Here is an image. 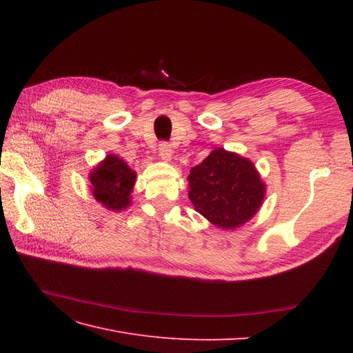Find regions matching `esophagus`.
<instances>
[{"instance_id": "obj_1", "label": "esophagus", "mask_w": 353, "mask_h": 353, "mask_svg": "<svg viewBox=\"0 0 353 353\" xmlns=\"http://www.w3.org/2000/svg\"><path fill=\"white\" fill-rule=\"evenodd\" d=\"M159 156H160V159L165 160V162H170L174 156V150H172V147H170V144H168V143L159 144Z\"/></svg>"}]
</instances>
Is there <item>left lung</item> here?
<instances>
[{"instance_id":"8db88e82","label":"left lung","mask_w":353,"mask_h":353,"mask_svg":"<svg viewBox=\"0 0 353 353\" xmlns=\"http://www.w3.org/2000/svg\"><path fill=\"white\" fill-rule=\"evenodd\" d=\"M188 199L213 225L236 230L261 209L266 185L248 157L218 147L190 169Z\"/></svg>"}]
</instances>
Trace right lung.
Here are the masks:
<instances>
[{
	"mask_svg": "<svg viewBox=\"0 0 353 353\" xmlns=\"http://www.w3.org/2000/svg\"><path fill=\"white\" fill-rule=\"evenodd\" d=\"M88 179L94 199L103 208L121 212L131 205L137 172L119 156H105L91 169Z\"/></svg>",
	"mask_w": 353,
	"mask_h": 353,
	"instance_id": "add662e5",
	"label": "right lung"
}]
</instances>
